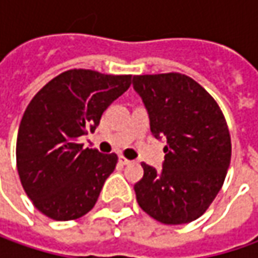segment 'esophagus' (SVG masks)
<instances>
[{"instance_id":"esophagus-1","label":"esophagus","mask_w":258,"mask_h":258,"mask_svg":"<svg viewBox=\"0 0 258 258\" xmlns=\"http://www.w3.org/2000/svg\"><path fill=\"white\" fill-rule=\"evenodd\" d=\"M119 162H120L122 165H129V164H131V161H129V159H126L124 156H119Z\"/></svg>"}]
</instances>
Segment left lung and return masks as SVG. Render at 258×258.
<instances>
[{
    "instance_id": "8db88e82",
    "label": "left lung",
    "mask_w": 258,
    "mask_h": 258,
    "mask_svg": "<svg viewBox=\"0 0 258 258\" xmlns=\"http://www.w3.org/2000/svg\"><path fill=\"white\" fill-rule=\"evenodd\" d=\"M155 138L166 139L161 172L144 162L135 183L136 201L148 215L169 225L191 223L211 205L231 161V138L214 97L181 73L134 76Z\"/></svg>"
}]
</instances>
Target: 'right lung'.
Wrapping results in <instances>:
<instances>
[{"mask_svg": "<svg viewBox=\"0 0 258 258\" xmlns=\"http://www.w3.org/2000/svg\"><path fill=\"white\" fill-rule=\"evenodd\" d=\"M132 76L72 69L55 76L25 109L17 136V169L34 207L55 221L83 217L94 207L117 155L83 149L103 112L129 89Z\"/></svg>", "mask_w": 258, "mask_h": 258, "instance_id": "add662e5", "label": "right lung"}]
</instances>
